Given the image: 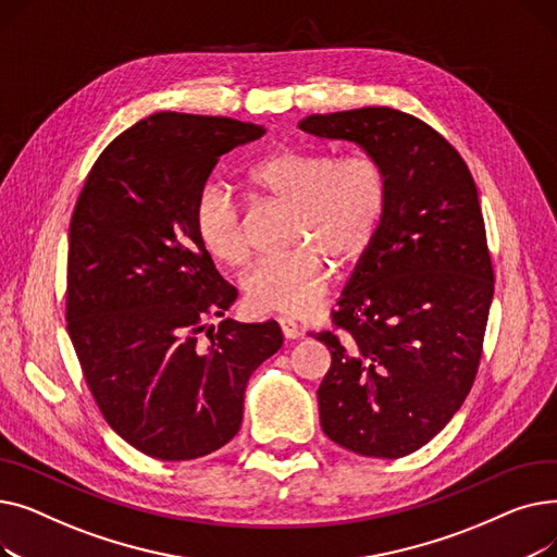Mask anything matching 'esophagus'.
I'll return each instance as SVG.
<instances>
[{"instance_id": "esophagus-1", "label": "esophagus", "mask_w": 557, "mask_h": 557, "mask_svg": "<svg viewBox=\"0 0 557 557\" xmlns=\"http://www.w3.org/2000/svg\"><path fill=\"white\" fill-rule=\"evenodd\" d=\"M277 323H280V330H282L284 338H300L302 336V332H300V327H298L294 318L282 315V318H277Z\"/></svg>"}]
</instances>
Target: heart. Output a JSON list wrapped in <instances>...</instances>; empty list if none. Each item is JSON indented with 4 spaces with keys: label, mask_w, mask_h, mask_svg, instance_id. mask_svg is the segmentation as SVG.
<instances>
[{
    "label": "heart",
    "mask_w": 557,
    "mask_h": 557,
    "mask_svg": "<svg viewBox=\"0 0 557 557\" xmlns=\"http://www.w3.org/2000/svg\"><path fill=\"white\" fill-rule=\"evenodd\" d=\"M252 187L294 208L290 242L282 257L255 261L242 277L244 298L257 313L300 315L327 284V259L336 269L357 263L372 246L388 208V175L370 156L336 158L330 151L282 149L248 171ZM194 230L214 259L239 267L248 237L239 202L216 183L194 202Z\"/></svg>",
    "instance_id": "1"
}]
</instances>
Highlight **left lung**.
Returning <instances> with one entry per match:
<instances>
[{
	"instance_id": "1",
	"label": "left lung",
	"mask_w": 557,
	"mask_h": 557,
	"mask_svg": "<svg viewBox=\"0 0 557 557\" xmlns=\"http://www.w3.org/2000/svg\"><path fill=\"white\" fill-rule=\"evenodd\" d=\"M305 133L357 144L388 175V208L320 332L332 366L318 388L336 445L401 458L441 433L479 370L494 271L479 191L454 146L413 114H309Z\"/></svg>"
}]
</instances>
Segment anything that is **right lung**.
Masks as SVG:
<instances>
[{"label":"right lung","mask_w":557,"mask_h":557,"mask_svg":"<svg viewBox=\"0 0 557 557\" xmlns=\"http://www.w3.org/2000/svg\"><path fill=\"white\" fill-rule=\"evenodd\" d=\"M263 133L227 116L151 114L106 146L76 200L67 332L106 422L151 458L194 460L230 443L250 374L282 347L275 320L208 330L237 288L194 230L219 158Z\"/></svg>","instance_id":"right-lung-1"}]
</instances>
